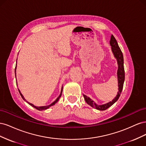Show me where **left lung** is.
I'll use <instances>...</instances> for the list:
<instances>
[{"instance_id": "left-lung-1", "label": "left lung", "mask_w": 146, "mask_h": 146, "mask_svg": "<svg viewBox=\"0 0 146 146\" xmlns=\"http://www.w3.org/2000/svg\"><path fill=\"white\" fill-rule=\"evenodd\" d=\"M110 44L111 46L112 52L113 53L114 56H115L117 59V64H118L117 78H118L119 91L117 92V96L115 97V98H114L112 101L110 102L109 103H107L104 105H98L90 98H89L88 97H87L85 95H83L84 98H85V101L86 102V103L88 105H90L92 107L95 108L97 110H101V111H104V110H107L110 107H111L112 105H113L118 100L119 96H120L121 94L122 90L123 89V82H124V80H125V71H124V67H123V57L122 55V52L121 50V48H119L118 46L116 39L114 37L113 35L111 36V39H110Z\"/></svg>"}]
</instances>
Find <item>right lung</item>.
<instances>
[{
	"label": "right lung",
	"mask_w": 146,
	"mask_h": 146,
	"mask_svg": "<svg viewBox=\"0 0 146 146\" xmlns=\"http://www.w3.org/2000/svg\"><path fill=\"white\" fill-rule=\"evenodd\" d=\"M16 68H15V76H16ZM18 90H19V89H18ZM62 90H63V87H62V88H61V94H60V95L59 96L58 98H57V99L55 100V101H54V102H53L52 104H50V105H48V106H44V107H36V106H35V105H33L32 104H30V103H29V102H28V103H29V104L30 105L32 106L33 107H34L35 108L37 109L38 110H39V111H41V110H46V109H47V108H49L50 107H51V106H52L53 105H54L55 103H56L57 102H58V100H59L61 96V92H62ZM19 93H20V94H21V97H22V98H23V100H24L25 102H27V101H26V100L24 99V96H23V95H22V94L21 93V92H20V91H19Z\"/></svg>",
	"instance_id": "1"
}]
</instances>
